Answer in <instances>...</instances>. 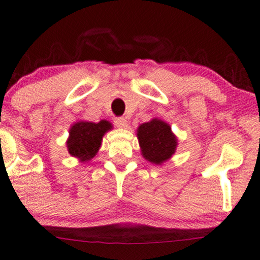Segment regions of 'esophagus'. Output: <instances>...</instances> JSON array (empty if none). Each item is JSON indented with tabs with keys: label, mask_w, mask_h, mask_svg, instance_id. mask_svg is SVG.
Returning a JSON list of instances; mask_svg holds the SVG:
<instances>
[{
	"label": "esophagus",
	"mask_w": 260,
	"mask_h": 260,
	"mask_svg": "<svg viewBox=\"0 0 260 260\" xmlns=\"http://www.w3.org/2000/svg\"><path fill=\"white\" fill-rule=\"evenodd\" d=\"M114 122L118 127H126L127 126V121H126V118H124V117H116Z\"/></svg>",
	"instance_id": "esophagus-1"
}]
</instances>
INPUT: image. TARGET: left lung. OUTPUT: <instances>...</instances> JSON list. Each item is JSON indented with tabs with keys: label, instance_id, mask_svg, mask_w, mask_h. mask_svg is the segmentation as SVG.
Segmentation results:
<instances>
[{
	"label": "left lung",
	"instance_id": "left-lung-1",
	"mask_svg": "<svg viewBox=\"0 0 260 260\" xmlns=\"http://www.w3.org/2000/svg\"><path fill=\"white\" fill-rule=\"evenodd\" d=\"M137 138L143 157L157 165L170 159L178 144L171 126L158 118L141 124L137 129Z\"/></svg>",
	"mask_w": 260,
	"mask_h": 260
}]
</instances>
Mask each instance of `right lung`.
<instances>
[{
  "label": "right lung",
  "mask_w": 260,
  "mask_h": 260,
  "mask_svg": "<svg viewBox=\"0 0 260 260\" xmlns=\"http://www.w3.org/2000/svg\"><path fill=\"white\" fill-rule=\"evenodd\" d=\"M112 129L110 122L102 119L99 123L80 121L73 124L67 141L68 151L81 161H88L96 156L105 133Z\"/></svg>",
  "instance_id": "add662e5"
}]
</instances>
